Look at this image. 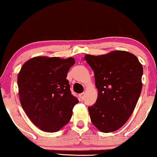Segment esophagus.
Segmentation results:
<instances>
[{
    "instance_id": "esophagus-1",
    "label": "esophagus",
    "mask_w": 157,
    "mask_h": 157,
    "mask_svg": "<svg viewBox=\"0 0 157 157\" xmlns=\"http://www.w3.org/2000/svg\"><path fill=\"white\" fill-rule=\"evenodd\" d=\"M79 98H80L81 100H83L84 99H85V92H82V93L79 94Z\"/></svg>"
}]
</instances>
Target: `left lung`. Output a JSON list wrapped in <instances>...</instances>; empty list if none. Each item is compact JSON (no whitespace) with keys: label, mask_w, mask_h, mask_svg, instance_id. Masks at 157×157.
Here are the masks:
<instances>
[{"label":"left lung","mask_w":157,"mask_h":157,"mask_svg":"<svg viewBox=\"0 0 157 157\" xmlns=\"http://www.w3.org/2000/svg\"><path fill=\"white\" fill-rule=\"evenodd\" d=\"M94 73L98 97L88 107L93 124L102 132L120 129L133 112L142 92V65L134 55L113 51L100 56L86 55Z\"/></svg>","instance_id":"1"}]
</instances>
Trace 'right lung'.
Listing matches in <instances>:
<instances>
[{
  "instance_id": "right-lung-1",
  "label": "right lung",
  "mask_w": 157,
  "mask_h": 157,
  "mask_svg": "<svg viewBox=\"0 0 157 157\" xmlns=\"http://www.w3.org/2000/svg\"><path fill=\"white\" fill-rule=\"evenodd\" d=\"M72 57H36L22 66L17 86L22 107L32 122L43 131L56 132L67 124L79 102L72 94L67 72Z\"/></svg>"
}]
</instances>
